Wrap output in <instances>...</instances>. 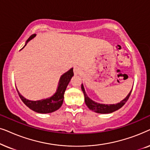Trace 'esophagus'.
Returning a JSON list of instances; mask_svg holds the SVG:
<instances>
[{"label": "esophagus", "mask_w": 150, "mask_h": 150, "mask_svg": "<svg viewBox=\"0 0 150 150\" xmlns=\"http://www.w3.org/2000/svg\"><path fill=\"white\" fill-rule=\"evenodd\" d=\"M74 72L75 74H78L81 72V69H80V67L78 66L74 67Z\"/></svg>", "instance_id": "1"}]
</instances>
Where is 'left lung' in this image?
<instances>
[{
    "label": "left lung",
    "mask_w": 150,
    "mask_h": 150,
    "mask_svg": "<svg viewBox=\"0 0 150 150\" xmlns=\"http://www.w3.org/2000/svg\"><path fill=\"white\" fill-rule=\"evenodd\" d=\"M82 91H83L84 96H85V102L86 105L87 106V107L89 108L90 110H93L94 112H98V113H110V112H112L115 110L120 109V108H122L123 106L124 105L125 103L128 101L129 97H130L131 92H132V90H131L130 93L127 97L125 98L124 100H123L120 103L116 104H110V105H108V104H101L99 103H97V102H93V100H91L90 98L87 96V94L85 93V89H84L83 85H82L81 86Z\"/></svg>",
    "instance_id": "1"
}]
</instances>
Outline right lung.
Returning <instances> with one entry per match:
<instances>
[{
    "label": "right lung",
    "instance_id": "add662e5",
    "mask_svg": "<svg viewBox=\"0 0 150 150\" xmlns=\"http://www.w3.org/2000/svg\"><path fill=\"white\" fill-rule=\"evenodd\" d=\"M35 36V34L30 35V38L26 41V43L31 40V39L33 38ZM26 45V44H25V46ZM73 76V68L70 69L68 71L65 73L61 77L60 81H59V87L56 93L51 98H48V99L38 100V101H30V100H26L22 95H20L17 90L18 93L20 96V99L22 100V101L28 108L33 110H34V111L39 112V113H49V112H52L55 111V110H58L62 106L65 89H66L67 86L68 85V83H69V81H70L71 77Z\"/></svg>",
    "mask_w": 150,
    "mask_h": 150
}]
</instances>
